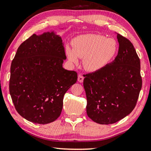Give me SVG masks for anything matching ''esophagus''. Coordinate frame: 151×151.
I'll list each match as a JSON object with an SVG mask.
<instances>
[{
  "label": "esophagus",
  "mask_w": 151,
  "mask_h": 151,
  "mask_svg": "<svg viewBox=\"0 0 151 151\" xmlns=\"http://www.w3.org/2000/svg\"><path fill=\"white\" fill-rule=\"evenodd\" d=\"M83 79H84V78H83V76H81V75H79L78 76V81L79 82V83H83Z\"/></svg>",
  "instance_id": "1"
}]
</instances>
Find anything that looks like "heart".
Wrapping results in <instances>:
<instances>
[{"label":"heart","instance_id":"obj_1","mask_svg":"<svg viewBox=\"0 0 151 151\" xmlns=\"http://www.w3.org/2000/svg\"><path fill=\"white\" fill-rule=\"evenodd\" d=\"M117 51L118 45L114 39L96 34H87L75 38L72 49L67 46L66 54L71 63L77 64L78 58H83L85 70L96 72L112 60Z\"/></svg>","mask_w":151,"mask_h":151}]
</instances>
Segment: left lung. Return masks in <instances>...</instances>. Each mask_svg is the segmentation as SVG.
<instances>
[{"mask_svg":"<svg viewBox=\"0 0 151 151\" xmlns=\"http://www.w3.org/2000/svg\"><path fill=\"white\" fill-rule=\"evenodd\" d=\"M118 55L103 69L84 76L87 114L99 124H111L132 112L142 87L140 60L133 44L117 33Z\"/></svg>","mask_w":151,"mask_h":151,"instance_id":"1","label":"left lung"}]
</instances>
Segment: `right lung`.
Returning a JSON list of instances; mask_svg holds the SVG:
<instances>
[{
  "label": "right lung",
  "mask_w": 151,
  "mask_h": 151,
  "mask_svg": "<svg viewBox=\"0 0 151 151\" xmlns=\"http://www.w3.org/2000/svg\"><path fill=\"white\" fill-rule=\"evenodd\" d=\"M63 45L52 31L33 34L17 50L9 90L16 110L25 120L46 124L60 115L65 93L78 79L75 71L62 67L66 59Z\"/></svg>",
  "instance_id": "obj_1"
}]
</instances>
